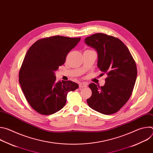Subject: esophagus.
<instances>
[{
    "instance_id": "1",
    "label": "esophagus",
    "mask_w": 153,
    "mask_h": 153,
    "mask_svg": "<svg viewBox=\"0 0 153 153\" xmlns=\"http://www.w3.org/2000/svg\"><path fill=\"white\" fill-rule=\"evenodd\" d=\"M87 86H88V84H87L85 82H82V83H79V87H80V88H85V87H86Z\"/></svg>"
}]
</instances>
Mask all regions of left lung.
Instances as JSON below:
<instances>
[{"mask_svg": "<svg viewBox=\"0 0 153 153\" xmlns=\"http://www.w3.org/2000/svg\"><path fill=\"white\" fill-rule=\"evenodd\" d=\"M85 43L97 53V67L108 77L100 86L89 85L91 96L87 103L103 114L117 112L132 94L137 77V67L128 48L119 39L103 33L85 39Z\"/></svg>", "mask_w": 153, "mask_h": 153, "instance_id": "1", "label": "left lung"}]
</instances>
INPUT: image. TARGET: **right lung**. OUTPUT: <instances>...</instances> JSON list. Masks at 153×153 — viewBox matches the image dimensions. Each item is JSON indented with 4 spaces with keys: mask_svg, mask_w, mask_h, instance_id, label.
<instances>
[{
    "mask_svg": "<svg viewBox=\"0 0 153 153\" xmlns=\"http://www.w3.org/2000/svg\"><path fill=\"white\" fill-rule=\"evenodd\" d=\"M80 38L53 36L36 41L29 48L19 71L21 88L31 106L43 115L60 110L67 94L79 88L71 80L56 82L55 71Z\"/></svg>",
    "mask_w": 153,
    "mask_h": 153,
    "instance_id": "right-lung-1",
    "label": "right lung"
}]
</instances>
